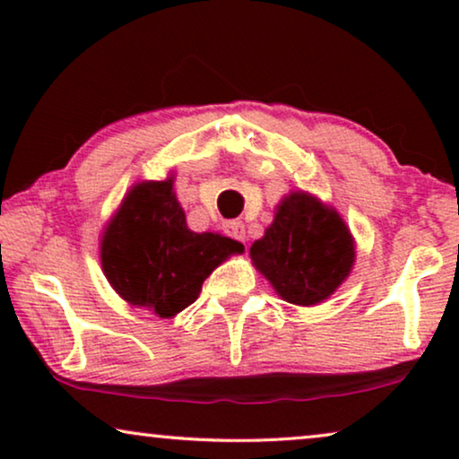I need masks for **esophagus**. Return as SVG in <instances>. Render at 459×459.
Instances as JSON below:
<instances>
[{"label": "esophagus", "mask_w": 459, "mask_h": 459, "mask_svg": "<svg viewBox=\"0 0 459 459\" xmlns=\"http://www.w3.org/2000/svg\"><path fill=\"white\" fill-rule=\"evenodd\" d=\"M223 230H225V234H228L230 238H234V240H240V242L247 240V230H244V223L238 221V219H234V221H225Z\"/></svg>", "instance_id": "34e87169"}]
</instances>
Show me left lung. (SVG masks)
<instances>
[{
  "label": "left lung",
  "instance_id": "8db88e82",
  "mask_svg": "<svg viewBox=\"0 0 459 459\" xmlns=\"http://www.w3.org/2000/svg\"><path fill=\"white\" fill-rule=\"evenodd\" d=\"M250 259L281 299L311 307L347 280L355 242L332 206L307 192H290L281 198L265 236L250 247Z\"/></svg>",
  "mask_w": 459,
  "mask_h": 459
}]
</instances>
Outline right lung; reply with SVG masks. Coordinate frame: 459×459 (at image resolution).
I'll return each instance as SVG.
<instances>
[{
	"label": "right lung",
	"instance_id": "1",
	"mask_svg": "<svg viewBox=\"0 0 459 459\" xmlns=\"http://www.w3.org/2000/svg\"><path fill=\"white\" fill-rule=\"evenodd\" d=\"M240 242L187 230L173 178L131 187L106 225L100 259L106 280L131 307L173 317L198 299L203 281Z\"/></svg>",
	"mask_w": 459,
	"mask_h": 459
}]
</instances>
